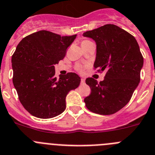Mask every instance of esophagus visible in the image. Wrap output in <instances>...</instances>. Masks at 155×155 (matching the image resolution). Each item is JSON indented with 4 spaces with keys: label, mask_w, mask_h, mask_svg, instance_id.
Returning <instances> with one entry per match:
<instances>
[{
    "label": "esophagus",
    "mask_w": 155,
    "mask_h": 155,
    "mask_svg": "<svg viewBox=\"0 0 155 155\" xmlns=\"http://www.w3.org/2000/svg\"><path fill=\"white\" fill-rule=\"evenodd\" d=\"M85 83H86V80H85V79L82 78V79H81V84H85Z\"/></svg>",
    "instance_id": "esophagus-1"
}]
</instances>
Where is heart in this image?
I'll list each match as a JSON object with an SVG mask.
<instances>
[{"label":"heart","mask_w":155,"mask_h":155,"mask_svg":"<svg viewBox=\"0 0 155 155\" xmlns=\"http://www.w3.org/2000/svg\"><path fill=\"white\" fill-rule=\"evenodd\" d=\"M77 70L79 71V72H82V71H83V67H82V66H78Z\"/></svg>","instance_id":"b5f03b06"}]
</instances>
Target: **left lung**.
Listing matches in <instances>:
<instances>
[{"label":"left lung","instance_id":"1","mask_svg":"<svg viewBox=\"0 0 155 155\" xmlns=\"http://www.w3.org/2000/svg\"><path fill=\"white\" fill-rule=\"evenodd\" d=\"M97 44L95 69L106 71L98 83L87 78L91 93L84 99L86 107L95 114L110 115L127 104L140 78L143 58L133 35L115 25H105L83 35Z\"/></svg>","mask_w":155,"mask_h":155}]
</instances>
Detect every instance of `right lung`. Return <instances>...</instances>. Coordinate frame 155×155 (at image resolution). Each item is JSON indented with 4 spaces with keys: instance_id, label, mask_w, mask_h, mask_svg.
<instances>
[{
    "instance_id": "1",
    "label": "right lung",
    "mask_w": 155,
    "mask_h": 155,
    "mask_svg": "<svg viewBox=\"0 0 155 155\" xmlns=\"http://www.w3.org/2000/svg\"><path fill=\"white\" fill-rule=\"evenodd\" d=\"M76 35L61 36L39 31L19 42L12 58L13 84L19 100L31 115L48 119L62 114L65 97L80 84L74 72L55 76V66L63 59Z\"/></svg>"
}]
</instances>
